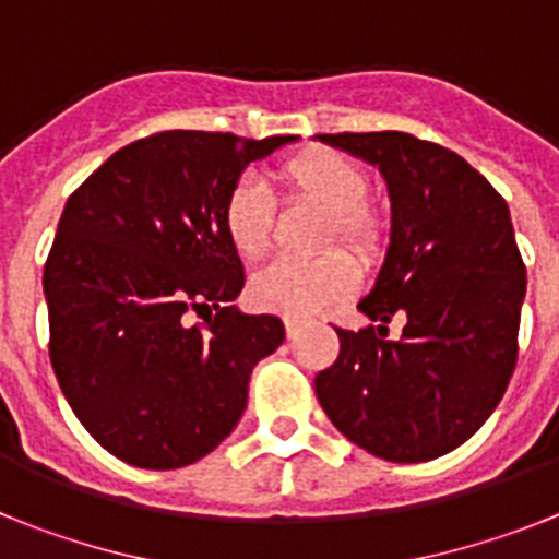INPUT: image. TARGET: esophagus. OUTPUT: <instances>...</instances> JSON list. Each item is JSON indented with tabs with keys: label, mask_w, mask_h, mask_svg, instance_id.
I'll return each mask as SVG.
<instances>
[{
	"label": "esophagus",
	"mask_w": 559,
	"mask_h": 559,
	"mask_svg": "<svg viewBox=\"0 0 559 559\" xmlns=\"http://www.w3.org/2000/svg\"><path fill=\"white\" fill-rule=\"evenodd\" d=\"M305 328V322L302 319H285V333H288V338H296V335H299V330Z\"/></svg>",
	"instance_id": "esophagus-1"
}]
</instances>
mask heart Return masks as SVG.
<instances>
[{"label":"heart","instance_id":"obj_1","mask_svg":"<svg viewBox=\"0 0 559 559\" xmlns=\"http://www.w3.org/2000/svg\"><path fill=\"white\" fill-rule=\"evenodd\" d=\"M290 192L330 212L328 240L335 237L355 251H369L378 243V221L367 206V173L349 156L324 147L305 151L280 170ZM274 201L260 181H237L226 195L224 231L231 249L243 260H254L269 249ZM358 271L341 251H328L316 260H276L251 276V302L257 308L290 319L319 313L333 299L355 288Z\"/></svg>","mask_w":559,"mask_h":559}]
</instances>
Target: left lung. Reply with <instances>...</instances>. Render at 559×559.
I'll return each instance as SVG.
<instances>
[{"label":"left lung","instance_id":"obj_1","mask_svg":"<svg viewBox=\"0 0 559 559\" xmlns=\"http://www.w3.org/2000/svg\"><path fill=\"white\" fill-rule=\"evenodd\" d=\"M378 167L389 246L358 302L369 328L335 330L341 353L316 397L349 442L386 462L451 453L496 412L518 360L526 265L510 206L459 153L403 131L322 133ZM403 314L400 340L385 324Z\"/></svg>","mask_w":559,"mask_h":559}]
</instances>
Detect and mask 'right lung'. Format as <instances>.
Returning a JSON list of instances; mask_svg holds the SVG:
<instances>
[{
    "instance_id": "obj_1",
    "label": "right lung",
    "mask_w": 559,
    "mask_h": 559,
    "mask_svg": "<svg viewBox=\"0 0 559 559\" xmlns=\"http://www.w3.org/2000/svg\"><path fill=\"white\" fill-rule=\"evenodd\" d=\"M296 140L153 133L69 195L44 265L49 360L83 428L122 462L176 471L215 451L243 417L251 369L285 341L276 316L229 305L243 263L224 204L251 162Z\"/></svg>"
}]
</instances>
